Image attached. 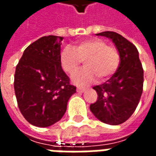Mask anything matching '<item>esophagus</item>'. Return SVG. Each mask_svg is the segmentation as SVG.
I'll return each instance as SVG.
<instances>
[{
	"instance_id": "obj_1",
	"label": "esophagus",
	"mask_w": 156,
	"mask_h": 156,
	"mask_svg": "<svg viewBox=\"0 0 156 156\" xmlns=\"http://www.w3.org/2000/svg\"><path fill=\"white\" fill-rule=\"evenodd\" d=\"M84 91H85V88H77V92H78V93H83Z\"/></svg>"
}]
</instances>
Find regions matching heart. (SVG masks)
Masks as SVG:
<instances>
[{"label": "heart", "instance_id": "1", "mask_svg": "<svg viewBox=\"0 0 156 156\" xmlns=\"http://www.w3.org/2000/svg\"><path fill=\"white\" fill-rule=\"evenodd\" d=\"M84 61V69L73 77L75 84H90L96 81V76L99 81L108 79L118 70L120 56L117 48L98 38L80 41L73 48L66 47L62 50L60 63L68 74H74Z\"/></svg>", "mask_w": 156, "mask_h": 156}]
</instances>
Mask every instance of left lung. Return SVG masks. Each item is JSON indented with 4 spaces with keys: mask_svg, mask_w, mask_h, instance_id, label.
I'll return each mask as SVG.
<instances>
[{
    "mask_svg": "<svg viewBox=\"0 0 156 156\" xmlns=\"http://www.w3.org/2000/svg\"><path fill=\"white\" fill-rule=\"evenodd\" d=\"M96 35L111 39L119 52L120 62L108 81L93 88L98 100L90 105V110L103 123L118 125L127 120L138 106L143 92L144 71L133 43L115 32Z\"/></svg>",
    "mask_w": 156,
    "mask_h": 156,
    "instance_id": "left-lung-1",
    "label": "left lung"
}]
</instances>
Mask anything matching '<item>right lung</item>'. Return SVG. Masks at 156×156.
<instances>
[{
  "instance_id": "add662e5",
  "label": "right lung",
  "mask_w": 156,
  "mask_h": 156,
  "mask_svg": "<svg viewBox=\"0 0 156 156\" xmlns=\"http://www.w3.org/2000/svg\"><path fill=\"white\" fill-rule=\"evenodd\" d=\"M58 36L42 37L29 45L16 68L14 89L19 109L29 123L48 127L61 119L76 87L60 63Z\"/></svg>"
}]
</instances>
